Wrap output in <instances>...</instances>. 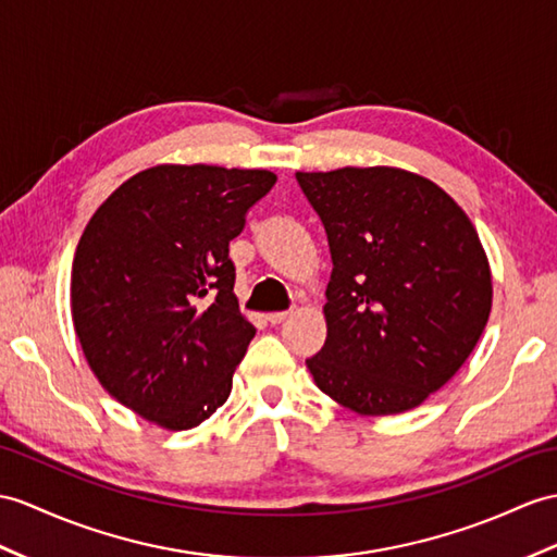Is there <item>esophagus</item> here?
Segmentation results:
<instances>
[{
  "label": "esophagus",
  "instance_id": "34e87169",
  "mask_svg": "<svg viewBox=\"0 0 557 557\" xmlns=\"http://www.w3.org/2000/svg\"><path fill=\"white\" fill-rule=\"evenodd\" d=\"M290 317V311H271V314H267V321L271 323V325H278V323H283Z\"/></svg>",
  "mask_w": 557,
  "mask_h": 557
}]
</instances>
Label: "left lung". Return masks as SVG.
Wrapping results in <instances>:
<instances>
[{
    "mask_svg": "<svg viewBox=\"0 0 557 557\" xmlns=\"http://www.w3.org/2000/svg\"><path fill=\"white\" fill-rule=\"evenodd\" d=\"M329 236L317 387L359 416L423 404L466 363L490 321L478 232L435 182L401 168L295 172Z\"/></svg>",
    "mask_w": 557,
    "mask_h": 557,
    "instance_id": "1",
    "label": "left lung"
}]
</instances>
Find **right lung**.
Returning a JSON list of instances; mask_svg holds the SVG:
<instances>
[{
  "instance_id": "1",
  "label": "right lung",
  "mask_w": 557,
  "mask_h": 557,
  "mask_svg": "<svg viewBox=\"0 0 557 557\" xmlns=\"http://www.w3.org/2000/svg\"><path fill=\"white\" fill-rule=\"evenodd\" d=\"M276 184L269 170L156 165L91 214L71 274L73 325L103 389L165 430H191L232 395L255 337L228 240Z\"/></svg>"
}]
</instances>
